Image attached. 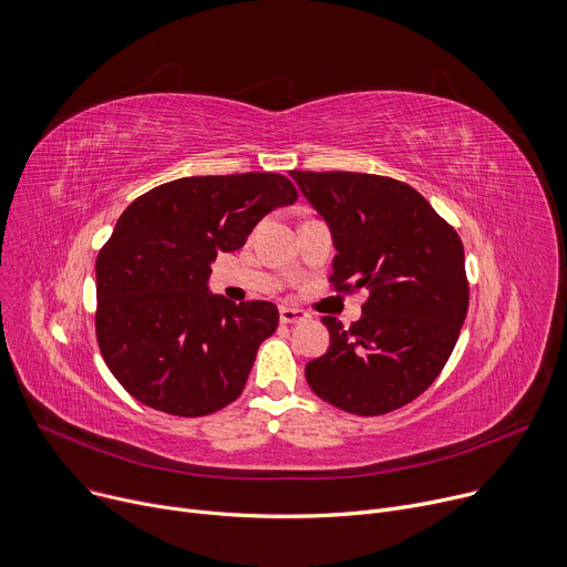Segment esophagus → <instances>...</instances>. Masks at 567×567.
<instances>
[{
	"label": "esophagus",
	"instance_id": "obj_1",
	"mask_svg": "<svg viewBox=\"0 0 567 567\" xmlns=\"http://www.w3.org/2000/svg\"><path fill=\"white\" fill-rule=\"evenodd\" d=\"M306 319H308V312L301 310V308H289V306L280 308V322L282 324H299V322H306Z\"/></svg>",
	"mask_w": 567,
	"mask_h": 567
}]
</instances>
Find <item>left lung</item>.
<instances>
[{"mask_svg": "<svg viewBox=\"0 0 567 567\" xmlns=\"http://www.w3.org/2000/svg\"><path fill=\"white\" fill-rule=\"evenodd\" d=\"M333 236L338 291L368 289L361 319L322 317L331 344L306 363L319 399L361 416L399 410L445 368L467 315L463 243L414 187L350 171H291Z\"/></svg>", "mask_w": 567, "mask_h": 567, "instance_id": "obj_1", "label": "left lung"}]
</instances>
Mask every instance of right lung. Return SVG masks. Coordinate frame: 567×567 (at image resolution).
<instances>
[{"mask_svg": "<svg viewBox=\"0 0 567 567\" xmlns=\"http://www.w3.org/2000/svg\"><path fill=\"white\" fill-rule=\"evenodd\" d=\"M297 196L280 174L192 176L145 192L120 215L94 266V322L109 371L136 401L204 416L240 396L280 315L270 301L236 306L210 293V264Z\"/></svg>", "mask_w": 567, "mask_h": 567, "instance_id": "1", "label": "right lung"}]
</instances>
